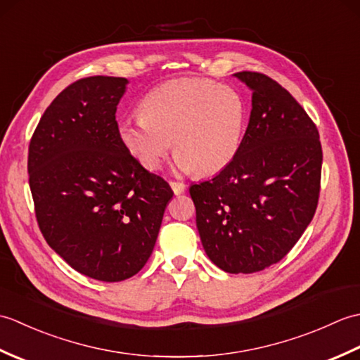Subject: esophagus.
Wrapping results in <instances>:
<instances>
[{"label": "esophagus", "instance_id": "1", "mask_svg": "<svg viewBox=\"0 0 360 360\" xmlns=\"http://www.w3.org/2000/svg\"><path fill=\"white\" fill-rule=\"evenodd\" d=\"M170 187H172L174 195L184 193V190H186V184H182V182H176V181H172V182H170Z\"/></svg>", "mask_w": 360, "mask_h": 360}]
</instances>
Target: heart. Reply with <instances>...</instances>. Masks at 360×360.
<instances>
[{
    "mask_svg": "<svg viewBox=\"0 0 360 360\" xmlns=\"http://www.w3.org/2000/svg\"><path fill=\"white\" fill-rule=\"evenodd\" d=\"M141 116L119 122L122 145L147 170L173 148L178 170L207 176L232 162L246 131L248 106L238 89L209 79H178L151 89Z\"/></svg>",
    "mask_w": 360,
    "mask_h": 360,
    "instance_id": "obj_1",
    "label": "heart"
}]
</instances>
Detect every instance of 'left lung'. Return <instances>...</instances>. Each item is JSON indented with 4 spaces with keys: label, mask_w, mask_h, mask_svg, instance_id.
I'll return each instance as SVG.
<instances>
[{
    "label": "left lung",
    "mask_w": 360,
    "mask_h": 360,
    "mask_svg": "<svg viewBox=\"0 0 360 360\" xmlns=\"http://www.w3.org/2000/svg\"><path fill=\"white\" fill-rule=\"evenodd\" d=\"M252 91L238 155L210 181L190 187L205 254L229 274L275 264L314 217L322 145L314 122L277 82L236 72Z\"/></svg>",
    "instance_id": "left-lung-1"
}]
</instances>
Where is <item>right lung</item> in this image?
I'll return each instance as SVG.
<instances>
[{
    "label": "right lung",
    "mask_w": 360,
    "mask_h": 360,
    "mask_svg": "<svg viewBox=\"0 0 360 360\" xmlns=\"http://www.w3.org/2000/svg\"><path fill=\"white\" fill-rule=\"evenodd\" d=\"M124 77L74 82L46 108L29 143V186L49 246L86 277L122 281L155 248L173 192L117 136Z\"/></svg>",
    "instance_id": "right-lung-1"
}]
</instances>
